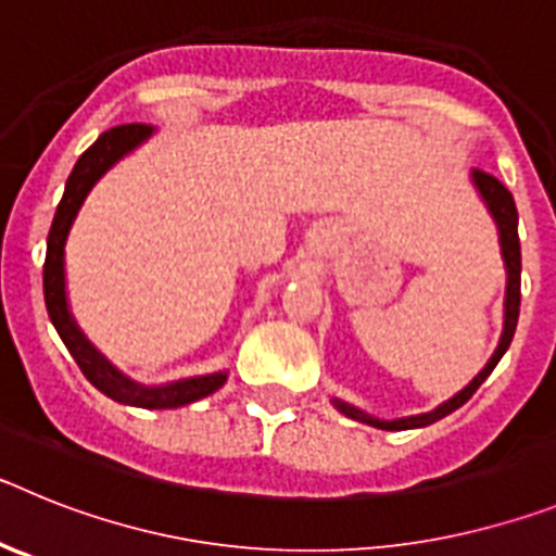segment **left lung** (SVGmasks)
<instances>
[{
	"mask_svg": "<svg viewBox=\"0 0 556 556\" xmlns=\"http://www.w3.org/2000/svg\"><path fill=\"white\" fill-rule=\"evenodd\" d=\"M473 184L479 189L481 200L488 203L490 214H493L495 225H498V236H501V253H504V264H507V301H504V333H501V342L495 348L493 358H490L484 370L470 381L468 387L462 392H456L451 401H445L443 406H437L434 412H426V415H415V417H401V420H378V417L365 415L356 406H348L342 401H333L339 412H345L348 417L358 420V424L376 426V429L384 431H404V429H424V426L434 424L440 417L451 415L454 409H459L481 384H484V378L493 372V367L498 365L501 356L507 353L509 342L515 337V326H518V314H520V239H518V208H515V200L509 194V189L501 184L495 175L484 169H473Z\"/></svg>",
	"mask_w": 556,
	"mask_h": 556,
	"instance_id": "8db88e82",
	"label": "left lung"
}]
</instances>
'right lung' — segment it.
<instances>
[{
  "mask_svg": "<svg viewBox=\"0 0 556 556\" xmlns=\"http://www.w3.org/2000/svg\"><path fill=\"white\" fill-rule=\"evenodd\" d=\"M152 132L150 125H116L111 130H105L94 144L88 147L77 159L75 169L66 180V191H63V200L58 203L55 219H52V228L47 236V262H43V301H47L49 320L55 326V331L61 333L63 345L68 348V353L75 356L77 367L83 370V376L102 392V395L119 401L127 406H141V409H172V406H186L194 404L200 397L217 392L225 384V372H211V376H198V378H184V381H175V384L166 387H141L132 384L130 378L122 376L116 367H111L94 348L88 345V339L83 337L80 328L75 326L72 314L66 306V278H63V244H66V236L72 223H75L77 211H80L83 200L91 191V186L111 169L116 161L130 152L132 147H139L141 141Z\"/></svg>",
  "mask_w": 556,
  "mask_h": 556,
  "instance_id": "obj_1",
  "label": "right lung"
}]
</instances>
